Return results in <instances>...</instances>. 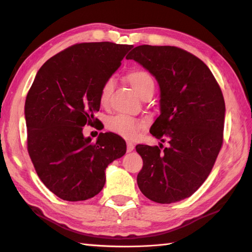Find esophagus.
I'll list each match as a JSON object with an SVG mask.
<instances>
[{"label":"esophagus","mask_w":252,"mask_h":252,"mask_svg":"<svg viewBox=\"0 0 252 252\" xmlns=\"http://www.w3.org/2000/svg\"><path fill=\"white\" fill-rule=\"evenodd\" d=\"M127 153H130V151H132L135 149V145L132 144V142H130V141H128L127 142Z\"/></svg>","instance_id":"obj_1"}]
</instances>
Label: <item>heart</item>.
<instances>
[{
  "mask_svg": "<svg viewBox=\"0 0 252 252\" xmlns=\"http://www.w3.org/2000/svg\"><path fill=\"white\" fill-rule=\"evenodd\" d=\"M127 81L130 87L135 90L136 93L141 95L146 90L154 88V80L151 75L145 70L137 69L132 70L127 74ZM113 89V79H107L102 85L101 93H99V99L101 103H106L108 96ZM142 127V123L135 120V118L126 115H116L112 117L107 123V128L115 134L124 137L126 139L135 138L137 132Z\"/></svg>",
  "mask_w": 252,
  "mask_h": 252,
  "instance_id": "b5f03b06",
  "label": "heart"
}]
</instances>
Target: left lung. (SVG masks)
<instances>
[{"label":"left lung","instance_id":"1","mask_svg":"<svg viewBox=\"0 0 252 252\" xmlns=\"http://www.w3.org/2000/svg\"><path fill=\"white\" fill-rule=\"evenodd\" d=\"M126 59L140 63L160 87V115L151 135L169 147L137 145L144 165L141 193L160 204L189 197L210 175L222 146L225 101L207 65L174 46L135 47Z\"/></svg>","mask_w":252,"mask_h":252}]
</instances>
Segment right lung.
<instances>
[{
	"mask_svg": "<svg viewBox=\"0 0 252 252\" xmlns=\"http://www.w3.org/2000/svg\"><path fill=\"white\" fill-rule=\"evenodd\" d=\"M132 45L110 41L70 46L42 64L25 102L27 150L38 177L63 201H85L105 184V169L126 153L116 134L83 136L94 126L104 82Z\"/></svg>",
	"mask_w": 252,
	"mask_h": 252,
	"instance_id": "right-lung-1",
	"label": "right lung"
}]
</instances>
